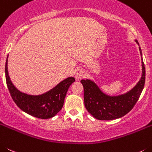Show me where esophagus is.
Masks as SVG:
<instances>
[{
  "instance_id": "esophagus-1",
  "label": "esophagus",
  "mask_w": 152,
  "mask_h": 152,
  "mask_svg": "<svg viewBox=\"0 0 152 152\" xmlns=\"http://www.w3.org/2000/svg\"><path fill=\"white\" fill-rule=\"evenodd\" d=\"M74 76L76 79H82L83 76H84V70L81 69V68H76L74 71Z\"/></svg>"
}]
</instances>
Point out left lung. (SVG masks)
Segmentation results:
<instances>
[{
	"mask_svg": "<svg viewBox=\"0 0 152 152\" xmlns=\"http://www.w3.org/2000/svg\"><path fill=\"white\" fill-rule=\"evenodd\" d=\"M138 43V42L136 41ZM141 52V48H139ZM142 64V78L130 91L125 95L111 97L105 95L97 85L89 79H83L84 88V103L86 108L95 118L100 120H110L124 117L129 113L138 102L145 81V68Z\"/></svg>",
	"mask_w": 152,
	"mask_h": 152,
	"instance_id": "left-lung-1",
	"label": "left lung"
}]
</instances>
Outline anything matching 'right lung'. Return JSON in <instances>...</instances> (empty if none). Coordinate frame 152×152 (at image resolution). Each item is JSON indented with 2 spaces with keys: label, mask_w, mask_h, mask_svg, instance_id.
I'll use <instances>...</instances> for the list:
<instances>
[{
  "label": "right lung",
  "mask_w": 152,
  "mask_h": 152,
  "mask_svg": "<svg viewBox=\"0 0 152 152\" xmlns=\"http://www.w3.org/2000/svg\"><path fill=\"white\" fill-rule=\"evenodd\" d=\"M5 75L7 86L13 102L22 110L40 119L51 118L61 110L68 88L75 81L73 77H69L43 95H29L19 91L10 81L7 70V58Z\"/></svg>",
  "instance_id": "right-lung-1"
}]
</instances>
